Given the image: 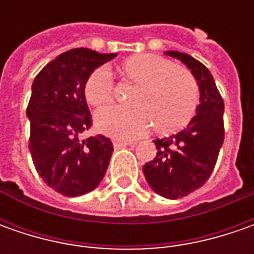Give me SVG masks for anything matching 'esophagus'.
Returning a JSON list of instances; mask_svg holds the SVG:
<instances>
[{"mask_svg":"<svg viewBox=\"0 0 254 254\" xmlns=\"http://www.w3.org/2000/svg\"><path fill=\"white\" fill-rule=\"evenodd\" d=\"M113 145H114V148H123V147H127V145H134V142L132 141H123V140H114L113 142Z\"/></svg>","mask_w":254,"mask_h":254,"instance_id":"34e87169","label":"esophagus"}]
</instances>
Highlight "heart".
Here are the masks:
<instances>
[{
    "mask_svg": "<svg viewBox=\"0 0 254 254\" xmlns=\"http://www.w3.org/2000/svg\"><path fill=\"white\" fill-rule=\"evenodd\" d=\"M124 77L137 84L132 107H107L96 114L103 132L117 138H135L148 131L167 135L187 127L199 104V86L188 69L154 54H138L120 64ZM86 102L104 107L113 102L114 83L107 67L90 72L83 86Z\"/></svg>",
    "mask_w": 254,
    "mask_h": 254,
    "instance_id": "b5f03b06",
    "label": "heart"
}]
</instances>
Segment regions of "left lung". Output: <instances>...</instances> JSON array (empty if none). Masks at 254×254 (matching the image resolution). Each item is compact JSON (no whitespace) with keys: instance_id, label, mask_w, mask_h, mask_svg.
Here are the masks:
<instances>
[{"instance_id":"8db88e82","label":"left lung","mask_w":254,"mask_h":254,"mask_svg":"<svg viewBox=\"0 0 254 254\" xmlns=\"http://www.w3.org/2000/svg\"><path fill=\"white\" fill-rule=\"evenodd\" d=\"M165 54L180 59L195 76L200 103L196 114L182 131L154 140L157 155L142 167V172L158 195L178 199L199 190L209 180L225 138V104L205 64L187 54L175 51Z\"/></svg>"}]
</instances>
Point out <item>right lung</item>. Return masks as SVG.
I'll list each match as a JSON object with an SVG mask.
<instances>
[{"label":"right lung","mask_w":254,"mask_h":254,"mask_svg":"<svg viewBox=\"0 0 254 254\" xmlns=\"http://www.w3.org/2000/svg\"><path fill=\"white\" fill-rule=\"evenodd\" d=\"M116 54L76 48L59 55L38 73L26 116L31 123L29 151L45 184L64 196L93 190L103 180L113 154L104 135L80 140L92 127L83 86L96 67Z\"/></svg>","instance_id":"right-lung-1"}]
</instances>
